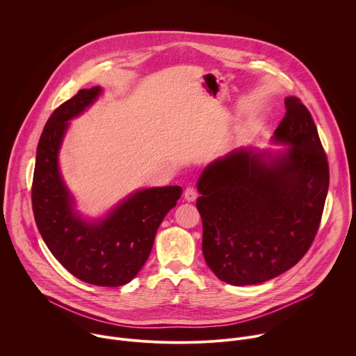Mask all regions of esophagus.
<instances>
[{
  "label": "esophagus",
  "mask_w": 356,
  "mask_h": 356,
  "mask_svg": "<svg viewBox=\"0 0 356 356\" xmlns=\"http://www.w3.org/2000/svg\"><path fill=\"white\" fill-rule=\"evenodd\" d=\"M197 190L194 188V187H187L186 190H184V198L187 200V201H194L195 198H197Z\"/></svg>",
  "instance_id": "esophagus-1"
}]
</instances>
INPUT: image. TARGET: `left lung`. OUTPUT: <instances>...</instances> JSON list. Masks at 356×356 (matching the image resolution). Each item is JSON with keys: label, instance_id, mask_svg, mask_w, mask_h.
Returning <instances> with one entry per match:
<instances>
[{"label": "left lung", "instance_id": "left-lung-1", "mask_svg": "<svg viewBox=\"0 0 356 356\" xmlns=\"http://www.w3.org/2000/svg\"><path fill=\"white\" fill-rule=\"evenodd\" d=\"M273 140L279 154L236 149L198 179L202 253L229 284L270 280L293 268L320 228L330 168L314 120L300 98L284 99Z\"/></svg>", "mask_w": 356, "mask_h": 356}]
</instances>
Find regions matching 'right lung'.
<instances>
[{
  "instance_id": "add662e5",
  "label": "right lung",
  "mask_w": 356,
  "mask_h": 356,
  "mask_svg": "<svg viewBox=\"0 0 356 356\" xmlns=\"http://www.w3.org/2000/svg\"><path fill=\"white\" fill-rule=\"evenodd\" d=\"M99 92V87L79 90L49 117L36 150L32 209L49 250L73 276L90 284L117 287L131 282L145 265L156 231L176 206L181 187L139 190L95 222L73 211L58 154L67 121L91 106Z\"/></svg>"
}]
</instances>
